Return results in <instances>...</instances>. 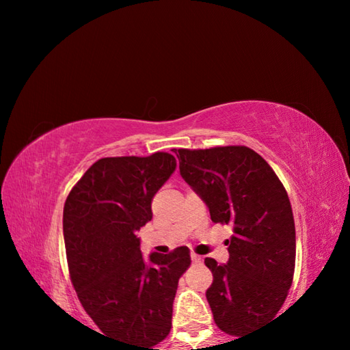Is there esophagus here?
<instances>
[{"mask_svg":"<svg viewBox=\"0 0 350 350\" xmlns=\"http://www.w3.org/2000/svg\"><path fill=\"white\" fill-rule=\"evenodd\" d=\"M191 260H193V262H200V260H202V258H200L199 254H196V253H191Z\"/></svg>","mask_w":350,"mask_h":350,"instance_id":"1","label":"esophagus"}]
</instances>
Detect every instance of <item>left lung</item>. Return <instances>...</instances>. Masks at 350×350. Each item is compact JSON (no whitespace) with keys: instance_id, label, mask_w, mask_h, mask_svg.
Instances as JSON below:
<instances>
[{"instance_id":"left-lung-1","label":"left lung","mask_w":350,"mask_h":350,"mask_svg":"<svg viewBox=\"0 0 350 350\" xmlns=\"http://www.w3.org/2000/svg\"><path fill=\"white\" fill-rule=\"evenodd\" d=\"M180 176L210 210L232 224L228 262L205 259L213 284L206 299L219 329L245 336L271 319L295 271V221L287 191L270 165L247 146L174 150Z\"/></svg>"}]
</instances>
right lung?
<instances>
[{"label": "right lung", "instance_id": "add662e5", "mask_svg": "<svg viewBox=\"0 0 350 350\" xmlns=\"http://www.w3.org/2000/svg\"><path fill=\"white\" fill-rule=\"evenodd\" d=\"M174 170L168 152L100 159L64 202V247L77 296L98 329L128 350H159L171 329L179 278L191 264L187 247L145 259L135 234L152 219L151 200Z\"/></svg>", "mask_w": 350, "mask_h": 350}]
</instances>
